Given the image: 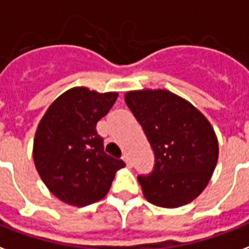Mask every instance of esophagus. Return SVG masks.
I'll return each instance as SVG.
<instances>
[{
  "label": "esophagus",
  "mask_w": 249,
  "mask_h": 249,
  "mask_svg": "<svg viewBox=\"0 0 249 249\" xmlns=\"http://www.w3.org/2000/svg\"><path fill=\"white\" fill-rule=\"evenodd\" d=\"M123 159H124V162L126 163V166L130 168L132 167V160H130V158H129V155L128 154H124L123 155Z\"/></svg>",
  "instance_id": "34e87169"
}]
</instances>
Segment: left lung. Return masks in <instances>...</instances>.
Listing matches in <instances>:
<instances>
[{
    "label": "left lung",
    "mask_w": 249,
    "mask_h": 249,
    "mask_svg": "<svg viewBox=\"0 0 249 249\" xmlns=\"http://www.w3.org/2000/svg\"><path fill=\"white\" fill-rule=\"evenodd\" d=\"M125 102L155 155L153 172L138 176L146 200L171 209L192 202L217 166L213 126L195 106L168 90L129 91Z\"/></svg>",
    "instance_id": "obj_1"
}]
</instances>
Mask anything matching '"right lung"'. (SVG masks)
I'll return each mask as SVG.
<instances>
[{"label":"right lung","mask_w":249,"mask_h":249,"mask_svg":"<svg viewBox=\"0 0 249 249\" xmlns=\"http://www.w3.org/2000/svg\"><path fill=\"white\" fill-rule=\"evenodd\" d=\"M117 92L73 87L53 102L36 129L34 162L49 191L65 204L86 206L109 191L121 159L104 153L96 123L116 102Z\"/></svg>","instance_id":"right-lung-1"}]
</instances>
